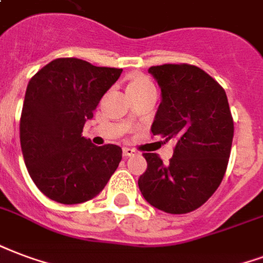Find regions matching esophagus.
<instances>
[{"label":"esophagus","instance_id":"esophagus-1","mask_svg":"<svg viewBox=\"0 0 263 263\" xmlns=\"http://www.w3.org/2000/svg\"><path fill=\"white\" fill-rule=\"evenodd\" d=\"M122 155L125 157L134 156V155H135V151H134L132 147H124V149H122Z\"/></svg>","mask_w":263,"mask_h":263}]
</instances>
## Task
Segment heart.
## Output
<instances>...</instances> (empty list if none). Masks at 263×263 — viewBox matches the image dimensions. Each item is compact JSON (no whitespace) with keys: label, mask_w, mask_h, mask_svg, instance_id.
<instances>
[{"label":"heart","mask_w":263,"mask_h":263,"mask_svg":"<svg viewBox=\"0 0 263 263\" xmlns=\"http://www.w3.org/2000/svg\"><path fill=\"white\" fill-rule=\"evenodd\" d=\"M149 86H153L147 79H143V78H138L135 81H132L128 87H149Z\"/></svg>","instance_id":"obj_1"}]
</instances>
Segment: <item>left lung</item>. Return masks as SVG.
<instances>
[{"instance_id": "obj_1", "label": "left lung", "mask_w": 263, "mask_h": 263, "mask_svg": "<svg viewBox=\"0 0 263 263\" xmlns=\"http://www.w3.org/2000/svg\"><path fill=\"white\" fill-rule=\"evenodd\" d=\"M161 90L152 134L176 139L174 155L164 164L145 153L146 171L138 185L147 203L171 215L198 209L224 177L234 124L224 89L201 68L164 64L149 68Z\"/></svg>"}]
</instances>
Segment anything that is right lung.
<instances>
[{"instance_id":"add662e5","label":"right lung","mask_w":263,"mask_h":263,"mask_svg":"<svg viewBox=\"0 0 263 263\" xmlns=\"http://www.w3.org/2000/svg\"><path fill=\"white\" fill-rule=\"evenodd\" d=\"M121 72L79 58H57L30 79L21 146L33 182L52 201L75 205L92 199L120 164L121 147L95 146L82 132Z\"/></svg>"}]
</instances>
